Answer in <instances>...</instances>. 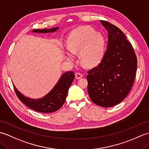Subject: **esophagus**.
<instances>
[{"instance_id":"34e87169","label":"esophagus","mask_w":149,"mask_h":149,"mask_svg":"<svg viewBox=\"0 0 149 149\" xmlns=\"http://www.w3.org/2000/svg\"><path fill=\"white\" fill-rule=\"evenodd\" d=\"M83 77V74H81L80 72H77L75 73V79H79Z\"/></svg>"}]
</instances>
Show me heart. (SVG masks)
<instances>
[{"instance_id": "heart-1", "label": "heart", "mask_w": 149, "mask_h": 149, "mask_svg": "<svg viewBox=\"0 0 149 149\" xmlns=\"http://www.w3.org/2000/svg\"><path fill=\"white\" fill-rule=\"evenodd\" d=\"M105 38L99 32H95L89 26L79 27L73 30L66 39L68 52L66 58L74 61L72 54L80 53L82 63L88 67H93L102 61L104 53Z\"/></svg>"}]
</instances>
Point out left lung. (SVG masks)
I'll use <instances>...</instances> for the list:
<instances>
[{"instance_id": "left-lung-1", "label": "left lung", "mask_w": 149, "mask_h": 149, "mask_svg": "<svg viewBox=\"0 0 149 149\" xmlns=\"http://www.w3.org/2000/svg\"><path fill=\"white\" fill-rule=\"evenodd\" d=\"M100 22L108 32V42L100 64L88 72V93L97 105L109 107L121 102L131 91L137 58L119 28L106 21Z\"/></svg>"}]
</instances>
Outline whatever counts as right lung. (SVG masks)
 Returning a JSON list of instances; mask_svg holds the SVG:
<instances>
[{"instance_id": "add662e5", "label": "right lung", "mask_w": 149, "mask_h": 149, "mask_svg": "<svg viewBox=\"0 0 149 149\" xmlns=\"http://www.w3.org/2000/svg\"><path fill=\"white\" fill-rule=\"evenodd\" d=\"M59 29L58 27L52 29H34L33 33H54ZM75 78L72 71L66 72L61 75L58 83L49 92L40 99H31L26 97L19 91L13 84L15 93L18 98L25 105L36 111L41 113H52L56 111L64 104L68 91Z\"/></svg>"}]
</instances>
